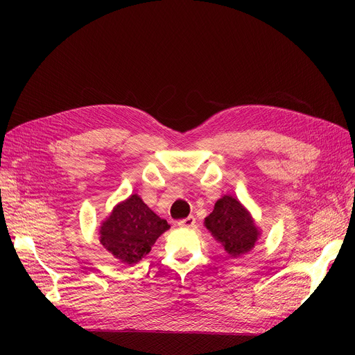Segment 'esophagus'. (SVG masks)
<instances>
[{
	"mask_svg": "<svg viewBox=\"0 0 355 355\" xmlns=\"http://www.w3.org/2000/svg\"><path fill=\"white\" fill-rule=\"evenodd\" d=\"M181 225L182 226H185V227H193L194 225H196V218H194V216H189V217H185L184 220H181Z\"/></svg>",
	"mask_w": 355,
	"mask_h": 355,
	"instance_id": "34e87169",
	"label": "esophagus"
}]
</instances>
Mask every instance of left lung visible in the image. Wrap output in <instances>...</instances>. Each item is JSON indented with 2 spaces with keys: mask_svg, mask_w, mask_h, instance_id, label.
Returning <instances> with one entry per match:
<instances>
[{
  "mask_svg": "<svg viewBox=\"0 0 355 355\" xmlns=\"http://www.w3.org/2000/svg\"><path fill=\"white\" fill-rule=\"evenodd\" d=\"M168 229L166 220L157 216L138 194H130L102 221L99 240L121 262L134 265L151 252L157 239Z\"/></svg>",
  "mask_w": 355,
  "mask_h": 355,
  "instance_id": "obj_1",
  "label": "left lung"
}]
</instances>
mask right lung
<instances>
[{
    "label": "right lung",
    "instance_id": "obj_1",
    "mask_svg": "<svg viewBox=\"0 0 355 355\" xmlns=\"http://www.w3.org/2000/svg\"><path fill=\"white\" fill-rule=\"evenodd\" d=\"M204 226L234 257L252 250L260 236L252 214L232 194L217 200L214 210L204 218Z\"/></svg>",
    "mask_w": 355,
    "mask_h": 355
}]
</instances>
